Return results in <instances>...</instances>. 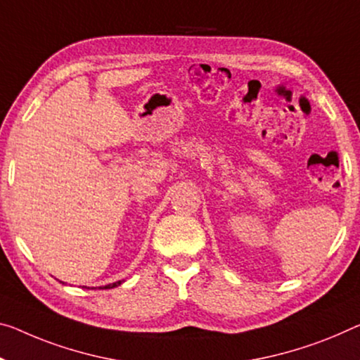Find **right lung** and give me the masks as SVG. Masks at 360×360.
<instances>
[{"mask_svg": "<svg viewBox=\"0 0 360 360\" xmlns=\"http://www.w3.org/2000/svg\"><path fill=\"white\" fill-rule=\"evenodd\" d=\"M120 283H122V280L115 281V283H110V285H106V286H99L101 290H110V288H115V286H119Z\"/></svg>", "mask_w": 360, "mask_h": 360, "instance_id": "obj_1", "label": "right lung"}]
</instances>
